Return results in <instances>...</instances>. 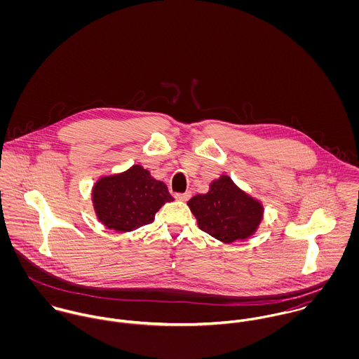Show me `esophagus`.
Here are the masks:
<instances>
[{"label": "esophagus", "mask_w": 359, "mask_h": 359, "mask_svg": "<svg viewBox=\"0 0 359 359\" xmlns=\"http://www.w3.org/2000/svg\"><path fill=\"white\" fill-rule=\"evenodd\" d=\"M178 201H181V202H187L189 198H191V192H185V194H177V196H175Z\"/></svg>", "instance_id": "esophagus-1"}]
</instances>
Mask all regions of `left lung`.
<instances>
[{"label":"left lung","instance_id":"8db88e82","mask_svg":"<svg viewBox=\"0 0 359 359\" xmlns=\"http://www.w3.org/2000/svg\"><path fill=\"white\" fill-rule=\"evenodd\" d=\"M188 205L198 226L210 236L232 243L253 236L264 218V205L224 174L210 184L208 192L195 195Z\"/></svg>","mask_w":359,"mask_h":359}]
</instances>
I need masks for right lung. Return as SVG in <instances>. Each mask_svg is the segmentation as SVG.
Instances as JSON below:
<instances>
[{"label": "right lung", "instance_id": "add662e5", "mask_svg": "<svg viewBox=\"0 0 359 359\" xmlns=\"http://www.w3.org/2000/svg\"><path fill=\"white\" fill-rule=\"evenodd\" d=\"M100 222L116 232H131L154 222L161 205L174 202L167 185L141 164L100 177L91 191Z\"/></svg>", "mask_w": 359, "mask_h": 359}]
</instances>
